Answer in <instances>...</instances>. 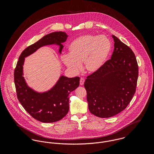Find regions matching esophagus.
<instances>
[{
	"label": "esophagus",
	"mask_w": 154,
	"mask_h": 154,
	"mask_svg": "<svg viewBox=\"0 0 154 154\" xmlns=\"http://www.w3.org/2000/svg\"><path fill=\"white\" fill-rule=\"evenodd\" d=\"M84 81H85V79L82 78H81L80 79V82H79V84H80V85H83L84 84Z\"/></svg>",
	"instance_id": "obj_1"
}]
</instances>
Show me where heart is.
<instances>
[{
  "label": "heart",
  "mask_w": 154,
  "mask_h": 154,
  "mask_svg": "<svg viewBox=\"0 0 154 154\" xmlns=\"http://www.w3.org/2000/svg\"><path fill=\"white\" fill-rule=\"evenodd\" d=\"M69 54L62 56L64 65L73 73H78L84 63L90 74L98 72L105 64L111 50V43L106 35L87 34L73 40L68 47Z\"/></svg>",
  "instance_id": "1"
}]
</instances>
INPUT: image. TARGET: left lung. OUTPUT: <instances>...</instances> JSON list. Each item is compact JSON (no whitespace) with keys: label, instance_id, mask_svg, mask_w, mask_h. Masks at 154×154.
Listing matches in <instances>:
<instances>
[{"label":"left lung","instance_id":"obj_1","mask_svg":"<svg viewBox=\"0 0 154 154\" xmlns=\"http://www.w3.org/2000/svg\"><path fill=\"white\" fill-rule=\"evenodd\" d=\"M114 48L111 59L87 76L84 87L89 111L101 118L125 109L135 93L138 66L132 49L112 35Z\"/></svg>","mask_w":154,"mask_h":154}]
</instances>
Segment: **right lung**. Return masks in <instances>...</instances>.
<instances>
[{"instance_id":"add662e5","label":"right lung","mask_w":154,"mask_h":154,"mask_svg":"<svg viewBox=\"0 0 154 154\" xmlns=\"http://www.w3.org/2000/svg\"><path fill=\"white\" fill-rule=\"evenodd\" d=\"M68 35L57 31L43 36L38 42L26 48L21 53L14 72V82L17 97L22 107L33 118L43 123H53L63 118L69 111V94L79 85V77L68 78L60 75L56 83L47 91H37L30 87L23 77L25 58L40 48L49 45L59 47L61 54Z\"/></svg>"}]
</instances>
